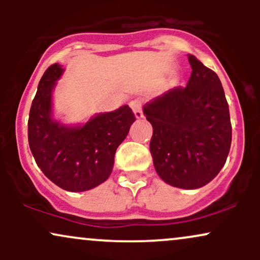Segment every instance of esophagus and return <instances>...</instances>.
Here are the masks:
<instances>
[{"instance_id":"1","label":"esophagus","mask_w":260,"mask_h":260,"mask_svg":"<svg viewBox=\"0 0 260 260\" xmlns=\"http://www.w3.org/2000/svg\"><path fill=\"white\" fill-rule=\"evenodd\" d=\"M131 107H132L133 112H134V116H136V118H142L143 117V105H142V101L139 99H136V100H132L131 101Z\"/></svg>"}]
</instances>
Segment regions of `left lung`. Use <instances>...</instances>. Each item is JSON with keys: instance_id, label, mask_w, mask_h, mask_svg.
Listing matches in <instances>:
<instances>
[{"instance_id": "8db88e82", "label": "left lung", "mask_w": 260, "mask_h": 260, "mask_svg": "<svg viewBox=\"0 0 260 260\" xmlns=\"http://www.w3.org/2000/svg\"><path fill=\"white\" fill-rule=\"evenodd\" d=\"M192 74L143 107L153 126L155 171L168 184L196 189L216 177L231 147L229 104L217 74L188 55Z\"/></svg>"}]
</instances>
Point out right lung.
<instances>
[{
	"label": "right lung",
	"mask_w": 260,
	"mask_h": 260,
	"mask_svg": "<svg viewBox=\"0 0 260 260\" xmlns=\"http://www.w3.org/2000/svg\"><path fill=\"white\" fill-rule=\"evenodd\" d=\"M64 70L55 63L41 77L31 103L28 140L44 175L70 192H84L111 175L115 153L136 121L128 105L101 112L84 124L68 126L53 117L52 91Z\"/></svg>",
	"instance_id": "obj_1"
}]
</instances>
